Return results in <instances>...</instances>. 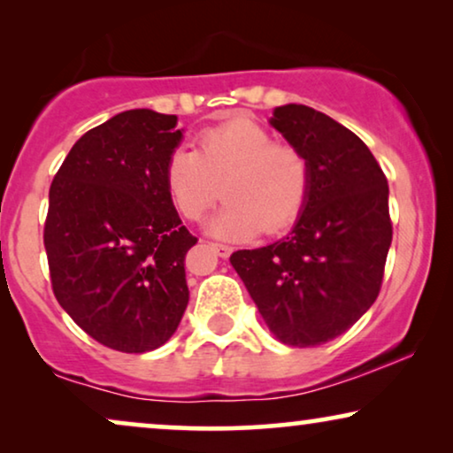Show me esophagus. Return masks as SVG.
<instances>
[{
    "mask_svg": "<svg viewBox=\"0 0 453 453\" xmlns=\"http://www.w3.org/2000/svg\"><path fill=\"white\" fill-rule=\"evenodd\" d=\"M210 247H212V251L220 257H228L233 253V247L225 243H210Z\"/></svg>",
    "mask_w": 453,
    "mask_h": 453,
    "instance_id": "1",
    "label": "esophagus"
}]
</instances>
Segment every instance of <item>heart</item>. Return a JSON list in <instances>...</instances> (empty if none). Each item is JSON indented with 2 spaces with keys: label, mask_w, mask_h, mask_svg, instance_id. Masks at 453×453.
<instances>
[{
  "label": "heart",
  "mask_w": 453,
  "mask_h": 453,
  "mask_svg": "<svg viewBox=\"0 0 453 453\" xmlns=\"http://www.w3.org/2000/svg\"><path fill=\"white\" fill-rule=\"evenodd\" d=\"M179 214L197 220L225 194L228 202L210 220L222 237L274 234L293 225L311 189L309 160L293 144H278L264 126L234 117L203 129L197 150L179 148L165 169Z\"/></svg>",
  "instance_id": "1"
}]
</instances>
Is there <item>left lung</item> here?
<instances>
[{
	"instance_id": "left-lung-1",
	"label": "left lung",
	"mask_w": 453,
	"mask_h": 453,
	"mask_svg": "<svg viewBox=\"0 0 453 453\" xmlns=\"http://www.w3.org/2000/svg\"><path fill=\"white\" fill-rule=\"evenodd\" d=\"M311 169L293 231L239 250L233 268L282 344L319 346L344 334L380 295L392 245L388 179L365 142L319 111L284 104L270 119Z\"/></svg>"
}]
</instances>
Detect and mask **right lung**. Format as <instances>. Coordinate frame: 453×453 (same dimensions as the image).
Wrapping results in <instances>:
<instances>
[{"label":"right lung","mask_w":453,"mask_h":453,"mask_svg":"<svg viewBox=\"0 0 453 453\" xmlns=\"http://www.w3.org/2000/svg\"><path fill=\"white\" fill-rule=\"evenodd\" d=\"M177 115L132 109L72 146L49 189L45 241L55 299L96 342L148 352L175 334L189 301L183 226L165 169Z\"/></svg>","instance_id":"1"}]
</instances>
